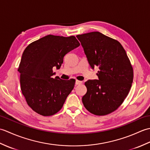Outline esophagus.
Listing matches in <instances>:
<instances>
[{
  "label": "esophagus",
  "instance_id": "34e87169",
  "mask_svg": "<svg viewBox=\"0 0 150 150\" xmlns=\"http://www.w3.org/2000/svg\"><path fill=\"white\" fill-rule=\"evenodd\" d=\"M82 83V81H78V80H77V81H76V82H75V84H76V85H79V84H81Z\"/></svg>",
  "mask_w": 150,
  "mask_h": 150
}]
</instances>
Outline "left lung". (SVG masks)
Listing matches in <instances>:
<instances>
[{"label": "left lung", "mask_w": 150, "mask_h": 150, "mask_svg": "<svg viewBox=\"0 0 150 150\" xmlns=\"http://www.w3.org/2000/svg\"><path fill=\"white\" fill-rule=\"evenodd\" d=\"M92 68L98 67V80L85 82L84 107L95 115H106L122 104L131 89L133 67L121 44L98 31L77 35Z\"/></svg>", "instance_id": "1"}]
</instances>
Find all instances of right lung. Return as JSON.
Instances as JSON below:
<instances>
[{
    "instance_id": "add662e5",
    "label": "right lung",
    "mask_w": 150,
    "mask_h": 150,
    "mask_svg": "<svg viewBox=\"0 0 150 150\" xmlns=\"http://www.w3.org/2000/svg\"><path fill=\"white\" fill-rule=\"evenodd\" d=\"M79 46L75 36L48 35L24 50L18 68L21 89L28 106L38 114L51 116L61 110L75 80L52 78L53 68L59 69L66 54Z\"/></svg>"
}]
</instances>
